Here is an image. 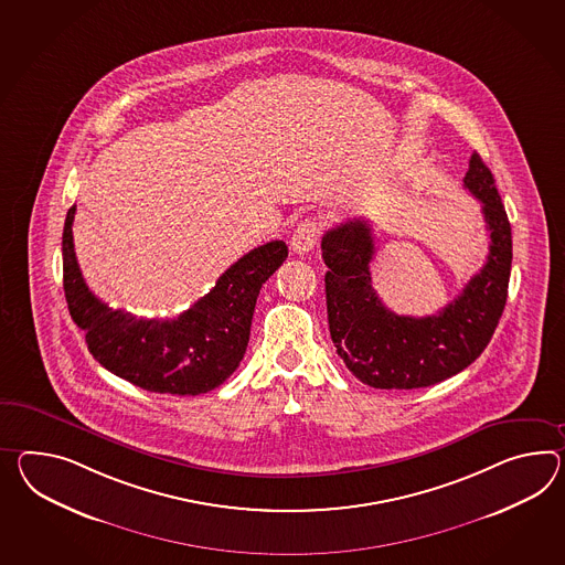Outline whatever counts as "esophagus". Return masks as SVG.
Segmentation results:
<instances>
[{"instance_id": "34e87169", "label": "esophagus", "mask_w": 565, "mask_h": 565, "mask_svg": "<svg viewBox=\"0 0 565 565\" xmlns=\"http://www.w3.org/2000/svg\"><path fill=\"white\" fill-rule=\"evenodd\" d=\"M318 238H320V224L317 221H302L289 238V248L302 255L317 247Z\"/></svg>"}]
</instances>
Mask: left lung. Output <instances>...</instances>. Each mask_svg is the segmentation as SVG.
I'll list each match as a JSON object with an SVG mask.
<instances>
[{
	"label": "left lung",
	"instance_id": "1",
	"mask_svg": "<svg viewBox=\"0 0 565 565\" xmlns=\"http://www.w3.org/2000/svg\"><path fill=\"white\" fill-rule=\"evenodd\" d=\"M463 188L482 202L490 253L480 274L439 315L398 317L377 298L367 222L347 221L322 236L331 339L359 382L380 390L439 384L463 372L490 343L509 296L512 234L494 175L478 152L469 159Z\"/></svg>",
	"mask_w": 565,
	"mask_h": 565
}]
</instances>
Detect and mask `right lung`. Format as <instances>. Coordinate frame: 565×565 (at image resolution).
<instances>
[{"label": "right lung", "instance_id": "right-lung-1", "mask_svg": "<svg viewBox=\"0 0 565 565\" xmlns=\"http://www.w3.org/2000/svg\"><path fill=\"white\" fill-rule=\"evenodd\" d=\"M75 210L70 207L63 231V288L94 359L157 394L198 396L231 377L247 351L259 289L288 257L286 243L271 241L243 255L180 317L138 318L114 310L87 288L73 247Z\"/></svg>", "mask_w": 565, "mask_h": 565}]
</instances>
